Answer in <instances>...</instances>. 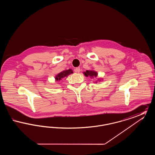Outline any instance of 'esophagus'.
I'll return each mask as SVG.
<instances>
[{
  "mask_svg": "<svg viewBox=\"0 0 155 155\" xmlns=\"http://www.w3.org/2000/svg\"><path fill=\"white\" fill-rule=\"evenodd\" d=\"M74 71L76 73H80V67H77L74 69Z\"/></svg>",
  "mask_w": 155,
  "mask_h": 155,
  "instance_id": "obj_1",
  "label": "esophagus"
}]
</instances>
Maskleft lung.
<instances>
[{"label":"left lung","instance_id":"8db88e82","mask_svg":"<svg viewBox=\"0 0 155 155\" xmlns=\"http://www.w3.org/2000/svg\"><path fill=\"white\" fill-rule=\"evenodd\" d=\"M84 74H85V75L86 77H92V78L96 77L97 75V73H96V71H91V70H89V71L87 70L86 72H84ZM100 81V80H98L97 81ZM95 82L97 83V81H96Z\"/></svg>","mask_w":155,"mask_h":155}]
</instances>
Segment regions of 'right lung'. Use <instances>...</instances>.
Masks as SVG:
<instances>
[{
    "mask_svg": "<svg viewBox=\"0 0 155 155\" xmlns=\"http://www.w3.org/2000/svg\"><path fill=\"white\" fill-rule=\"evenodd\" d=\"M73 70L71 69H68L65 71H63L62 72L60 73L59 74H58V75H56V77H55V79L56 81H60L61 78H64L65 77H67L69 74L73 73Z\"/></svg>",
    "mask_w": 155,
    "mask_h": 155,
    "instance_id": "obj_1",
    "label": "right lung"
}]
</instances>
